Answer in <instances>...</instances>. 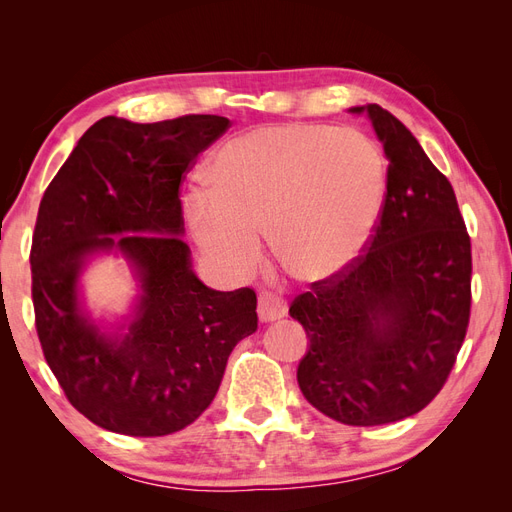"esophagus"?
Here are the masks:
<instances>
[{
    "instance_id": "esophagus-1",
    "label": "esophagus",
    "mask_w": 512,
    "mask_h": 512,
    "mask_svg": "<svg viewBox=\"0 0 512 512\" xmlns=\"http://www.w3.org/2000/svg\"><path fill=\"white\" fill-rule=\"evenodd\" d=\"M288 312L286 303L275 297V294L271 292H262L258 297V318L260 322H273V320H280L284 318Z\"/></svg>"
}]
</instances>
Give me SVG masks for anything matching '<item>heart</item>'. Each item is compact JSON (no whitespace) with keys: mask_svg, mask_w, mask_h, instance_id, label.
<instances>
[{"mask_svg":"<svg viewBox=\"0 0 512 512\" xmlns=\"http://www.w3.org/2000/svg\"><path fill=\"white\" fill-rule=\"evenodd\" d=\"M209 192L185 198V220L224 280L250 271L269 228L275 254L303 277L344 269L374 235L389 188L376 141L316 123H267L226 141L207 170Z\"/></svg>","mask_w":512,"mask_h":512,"instance_id":"b5f03b06","label":"heart"}]
</instances>
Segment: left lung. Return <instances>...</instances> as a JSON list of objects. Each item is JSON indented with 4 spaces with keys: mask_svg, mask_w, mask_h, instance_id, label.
<instances>
[{
    "mask_svg": "<svg viewBox=\"0 0 512 512\" xmlns=\"http://www.w3.org/2000/svg\"><path fill=\"white\" fill-rule=\"evenodd\" d=\"M367 113L389 160V188L365 254L290 305L309 348L297 380L333 421L395 423L440 393L470 322L472 250L453 185L412 132Z\"/></svg>",
    "mask_w": 512,
    "mask_h": 512,
    "instance_id": "8db88e82",
    "label": "left lung"
}]
</instances>
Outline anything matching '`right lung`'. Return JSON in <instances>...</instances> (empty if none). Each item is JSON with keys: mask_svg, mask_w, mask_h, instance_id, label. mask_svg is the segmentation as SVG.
Here are the masks:
<instances>
[{"mask_svg": "<svg viewBox=\"0 0 512 512\" xmlns=\"http://www.w3.org/2000/svg\"><path fill=\"white\" fill-rule=\"evenodd\" d=\"M228 128L220 115L104 117L42 196L29 256L36 331L70 404L102 429L156 438L188 427L218 393L232 348L258 329L256 292L205 286L181 239V179ZM111 251L142 288L121 334L102 332L78 299L88 258Z\"/></svg>", "mask_w": 512, "mask_h": 512, "instance_id": "obj_1", "label": "right lung"}]
</instances>
